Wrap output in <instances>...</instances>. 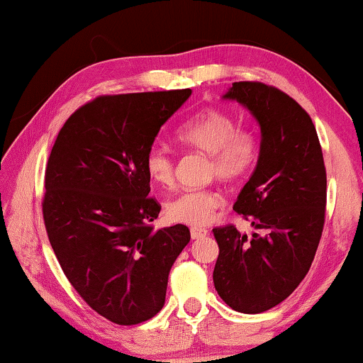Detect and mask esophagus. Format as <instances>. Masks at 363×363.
Returning <instances> with one entry per match:
<instances>
[{"label":"esophagus","mask_w":363,"mask_h":363,"mask_svg":"<svg viewBox=\"0 0 363 363\" xmlns=\"http://www.w3.org/2000/svg\"><path fill=\"white\" fill-rule=\"evenodd\" d=\"M190 235H191V240H200V238L208 235V230H206V228L193 226L191 230H190Z\"/></svg>","instance_id":"34e87169"}]
</instances>
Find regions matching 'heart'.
<instances>
[{"mask_svg":"<svg viewBox=\"0 0 363 363\" xmlns=\"http://www.w3.org/2000/svg\"><path fill=\"white\" fill-rule=\"evenodd\" d=\"M183 145L210 155L211 177L225 182H240L252 170L257 160V138L247 128L238 127L236 118L218 108H205L186 118L175 132ZM145 172L152 183L172 188L175 182V160L163 147H152L145 155ZM225 205V196L216 188L186 190L167 205L170 220L185 225L203 226L213 220Z\"/></svg>","mask_w":363,"mask_h":363,"instance_id":"obj_1","label":"heart"}]
</instances>
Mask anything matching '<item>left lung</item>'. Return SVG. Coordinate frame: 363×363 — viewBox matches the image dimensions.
Instances as JSON below:
<instances>
[{"instance_id": "1", "label": "left lung", "mask_w": 363, "mask_h": 363, "mask_svg": "<svg viewBox=\"0 0 363 363\" xmlns=\"http://www.w3.org/2000/svg\"><path fill=\"white\" fill-rule=\"evenodd\" d=\"M225 99L250 108L261 127L256 170L233 210L262 235L215 228L213 282L231 309L259 314L289 297L314 261L325 221V165L312 118L286 92L242 81Z\"/></svg>"}]
</instances>
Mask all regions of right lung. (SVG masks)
Masks as SVG:
<instances>
[{
	"label": "right lung",
	"mask_w": 363,
	"mask_h": 363,
	"mask_svg": "<svg viewBox=\"0 0 363 363\" xmlns=\"http://www.w3.org/2000/svg\"><path fill=\"white\" fill-rule=\"evenodd\" d=\"M191 89L99 96L67 118L44 177L43 218L64 274L91 307L118 325L152 319L168 274L190 241L175 225L153 230L162 206L145 155Z\"/></svg>",
	"instance_id": "add662e5"
}]
</instances>
